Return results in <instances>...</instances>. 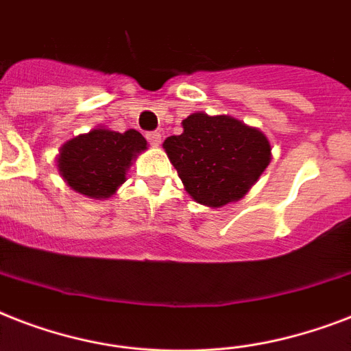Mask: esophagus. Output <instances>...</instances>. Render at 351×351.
I'll use <instances>...</instances> for the list:
<instances>
[{"mask_svg":"<svg viewBox=\"0 0 351 351\" xmlns=\"http://www.w3.org/2000/svg\"><path fill=\"white\" fill-rule=\"evenodd\" d=\"M145 138H147V142L151 143V145H158L160 140H162V134H160L158 131H151L145 134Z\"/></svg>","mask_w":351,"mask_h":351,"instance_id":"1","label":"esophagus"}]
</instances>
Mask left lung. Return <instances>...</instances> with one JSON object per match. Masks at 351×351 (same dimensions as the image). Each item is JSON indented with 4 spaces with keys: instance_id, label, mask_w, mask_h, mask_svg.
Listing matches in <instances>:
<instances>
[{
    "instance_id": "8db88e82",
    "label": "left lung",
    "mask_w": 351,
    "mask_h": 351,
    "mask_svg": "<svg viewBox=\"0 0 351 351\" xmlns=\"http://www.w3.org/2000/svg\"><path fill=\"white\" fill-rule=\"evenodd\" d=\"M182 125L184 132L165 138L164 149L198 204L219 208L239 200L271 160L267 138L231 117L195 112Z\"/></svg>"
}]
</instances>
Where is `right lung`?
Returning <instances> with one entry per match:
<instances>
[{"instance_id": "add662e5", "label": "right lung", "mask_w": 351, "mask_h": 351, "mask_svg": "<svg viewBox=\"0 0 351 351\" xmlns=\"http://www.w3.org/2000/svg\"><path fill=\"white\" fill-rule=\"evenodd\" d=\"M145 147V138L134 129L125 132L95 129L63 145L58 169L74 191L90 198H107L125 180L131 160Z\"/></svg>"}]
</instances>
